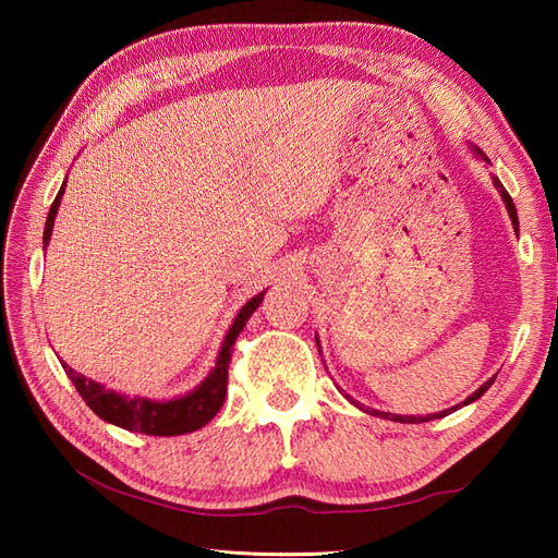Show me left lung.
<instances>
[{
    "instance_id": "obj_1",
    "label": "left lung",
    "mask_w": 558,
    "mask_h": 558,
    "mask_svg": "<svg viewBox=\"0 0 558 558\" xmlns=\"http://www.w3.org/2000/svg\"><path fill=\"white\" fill-rule=\"evenodd\" d=\"M475 154L482 158V160H486V156L482 154L480 148H475ZM488 162V160H486ZM494 183H496V189H500V195H502V199H505V207H508V211H510V218H512V226H514V230H519V218H517V209H514V202H512V197H510V193L502 189V183L498 181V179H494ZM496 379V377H494ZM494 379H488L484 386H480L475 393H472L463 404H468V402H472V400H477V398H482L484 393H486V388L494 384ZM353 402V400H351ZM456 408H459V404H456ZM456 408H449V410H445V412H440V414H426V416H402V414H388V412H377V410H367L369 414H375V416H381V418H391V421H400V424H424V421H433V418H440V416H447V414H451V412H456Z\"/></svg>"
}]
</instances>
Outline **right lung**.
Here are the masks:
<instances>
[{"label": "right lung", "instance_id": "right-lung-1", "mask_svg": "<svg viewBox=\"0 0 558 558\" xmlns=\"http://www.w3.org/2000/svg\"><path fill=\"white\" fill-rule=\"evenodd\" d=\"M64 193V183L58 193V197L50 205L48 218H46V230H44V246L50 240V232H53V221L60 207V197ZM263 295H256L248 300L246 305L240 310L238 318L232 320V328L228 330L221 353H218V361L209 377L202 381L193 393L177 398V400H167V402H156V400H146V398H125L118 396L116 391H109V388L99 386L97 381L78 375L76 369H72L66 363H62L66 377L72 379L76 386L78 396L86 400L88 408L99 416L109 421V424L134 430V433H144V435H158V437H170V435H183V433H193L202 428L214 418V414L221 410V404L228 393V367H230V356H232V344L238 340V335L244 330L248 316L258 310L263 302Z\"/></svg>", "mask_w": 558, "mask_h": 558}]
</instances>
